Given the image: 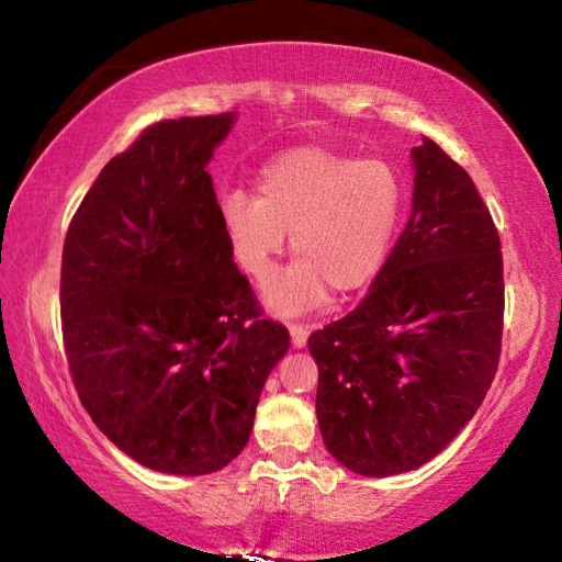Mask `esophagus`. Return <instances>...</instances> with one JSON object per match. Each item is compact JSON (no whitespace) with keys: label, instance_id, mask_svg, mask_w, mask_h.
<instances>
[{"label":"esophagus","instance_id":"34e87169","mask_svg":"<svg viewBox=\"0 0 562 562\" xmlns=\"http://www.w3.org/2000/svg\"><path fill=\"white\" fill-rule=\"evenodd\" d=\"M290 337H292V347L294 349H302L307 345V337H310V329L304 325H290Z\"/></svg>","mask_w":562,"mask_h":562}]
</instances>
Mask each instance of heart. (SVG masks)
I'll return each instance as SVG.
<instances>
[{
  "label": "heart",
  "mask_w": 562,
  "mask_h": 562,
  "mask_svg": "<svg viewBox=\"0 0 562 562\" xmlns=\"http://www.w3.org/2000/svg\"><path fill=\"white\" fill-rule=\"evenodd\" d=\"M402 211L404 180L389 160L302 146L260 170L258 198L227 193L221 225L235 265L258 282L270 278L292 233L300 260L265 288L262 300L274 315H304L331 290L349 294L376 280Z\"/></svg>",
  "instance_id": "heart-1"
}]
</instances>
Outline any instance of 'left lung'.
<instances>
[{"mask_svg":"<svg viewBox=\"0 0 562 562\" xmlns=\"http://www.w3.org/2000/svg\"><path fill=\"white\" fill-rule=\"evenodd\" d=\"M412 160V217L372 290L307 341L322 441L369 479L439 456L481 406L501 355L503 258L488 207L431 138Z\"/></svg>","mask_w":562,"mask_h":562,"instance_id":"left-lung-1","label":"left lung"}]
</instances>
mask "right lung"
Returning a JSON list of instances; mask_svg holds the SVG:
<instances>
[{"instance_id": "add662e5", "label": "right lung", "mask_w": 562, "mask_h": 562, "mask_svg": "<svg viewBox=\"0 0 562 562\" xmlns=\"http://www.w3.org/2000/svg\"><path fill=\"white\" fill-rule=\"evenodd\" d=\"M237 113L146 128L69 225L61 329L93 424L146 469L221 471L250 439L288 329L262 319L205 166Z\"/></svg>"}]
</instances>
